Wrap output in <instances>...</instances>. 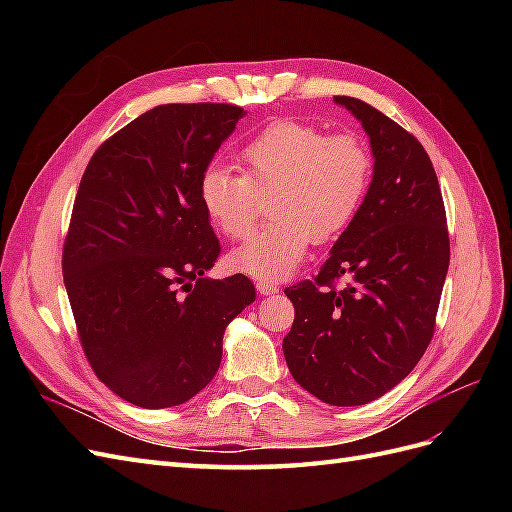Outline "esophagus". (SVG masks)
<instances>
[{"label": "esophagus", "mask_w": 512, "mask_h": 512, "mask_svg": "<svg viewBox=\"0 0 512 512\" xmlns=\"http://www.w3.org/2000/svg\"><path fill=\"white\" fill-rule=\"evenodd\" d=\"M256 290L262 294V297H269V294L280 292V286H277L275 282H269V280H258Z\"/></svg>", "instance_id": "obj_1"}]
</instances>
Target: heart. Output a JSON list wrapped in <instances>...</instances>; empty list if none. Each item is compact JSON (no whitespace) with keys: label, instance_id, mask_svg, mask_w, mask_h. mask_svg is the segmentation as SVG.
<instances>
[{"label":"heart","instance_id":"b5f03b06","mask_svg":"<svg viewBox=\"0 0 512 512\" xmlns=\"http://www.w3.org/2000/svg\"><path fill=\"white\" fill-rule=\"evenodd\" d=\"M239 173L213 164L198 181L207 220L230 239L254 228L260 196L273 222L230 254V265L256 280H282L301 265L312 241L344 232L371 183V153L354 134L327 136L312 123H269L237 156Z\"/></svg>","mask_w":512,"mask_h":512}]
</instances>
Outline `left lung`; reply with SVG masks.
I'll list each match as a JSON object with an SVG mask.
<instances>
[{"label": "left lung", "instance_id": "obj_1", "mask_svg": "<svg viewBox=\"0 0 512 512\" xmlns=\"http://www.w3.org/2000/svg\"><path fill=\"white\" fill-rule=\"evenodd\" d=\"M333 100L367 132L374 177L314 282L284 290L294 322L282 348L305 391L331 406H363L391 391L425 354L451 243L423 145L367 102ZM344 274L351 284L337 291L334 280Z\"/></svg>", "mask_w": 512, "mask_h": 512}]
</instances>
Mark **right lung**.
Wrapping results in <instances>:
<instances>
[{
	"mask_svg": "<svg viewBox=\"0 0 512 512\" xmlns=\"http://www.w3.org/2000/svg\"><path fill=\"white\" fill-rule=\"evenodd\" d=\"M235 104H162L91 156L61 256L96 376L141 408L185 404L213 380L228 322L256 299L245 275L207 280L220 241L198 181L243 117Z\"/></svg>",
	"mask_w": 512,
	"mask_h": 512,
	"instance_id": "add662e5",
	"label": "right lung"
}]
</instances>
